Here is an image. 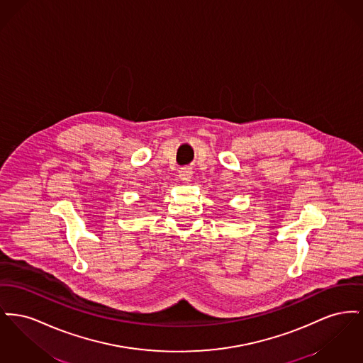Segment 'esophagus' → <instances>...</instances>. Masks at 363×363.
Instances as JSON below:
<instances>
[{"label": "esophagus", "instance_id": "34e87169", "mask_svg": "<svg viewBox=\"0 0 363 363\" xmlns=\"http://www.w3.org/2000/svg\"><path fill=\"white\" fill-rule=\"evenodd\" d=\"M178 177H179V179H181L182 182H189L193 177L192 169H181Z\"/></svg>", "mask_w": 363, "mask_h": 363}]
</instances>
